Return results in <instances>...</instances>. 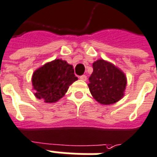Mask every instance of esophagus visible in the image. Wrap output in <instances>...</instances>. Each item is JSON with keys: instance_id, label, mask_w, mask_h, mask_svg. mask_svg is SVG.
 I'll return each instance as SVG.
<instances>
[{"instance_id": "esophagus-1", "label": "esophagus", "mask_w": 157, "mask_h": 157, "mask_svg": "<svg viewBox=\"0 0 157 157\" xmlns=\"http://www.w3.org/2000/svg\"><path fill=\"white\" fill-rule=\"evenodd\" d=\"M79 78L81 80H83V81H86L87 76H86V75H81V76L79 77Z\"/></svg>"}]
</instances>
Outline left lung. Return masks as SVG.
Listing matches in <instances>:
<instances>
[{
    "mask_svg": "<svg viewBox=\"0 0 157 157\" xmlns=\"http://www.w3.org/2000/svg\"><path fill=\"white\" fill-rule=\"evenodd\" d=\"M93 69L88 86L96 101L107 105L121 99L126 86V77L124 73L103 59L94 62Z\"/></svg>",
    "mask_w": 157,
    "mask_h": 157,
    "instance_id": "obj_1",
    "label": "left lung"
}]
</instances>
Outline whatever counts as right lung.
<instances>
[{
    "label": "right lung",
    "mask_w": 157,
    "mask_h": 157,
    "mask_svg": "<svg viewBox=\"0 0 157 157\" xmlns=\"http://www.w3.org/2000/svg\"><path fill=\"white\" fill-rule=\"evenodd\" d=\"M77 79L73 65L62 59H55L33 73L32 83L36 98L46 103H55L63 97Z\"/></svg>",
    "instance_id": "obj_1"
}]
</instances>
